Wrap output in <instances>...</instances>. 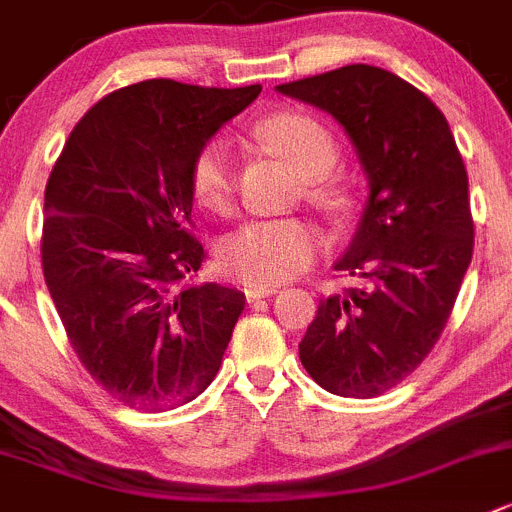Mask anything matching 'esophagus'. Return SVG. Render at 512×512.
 <instances>
[{
  "instance_id": "34e87169",
  "label": "esophagus",
  "mask_w": 512,
  "mask_h": 512,
  "mask_svg": "<svg viewBox=\"0 0 512 512\" xmlns=\"http://www.w3.org/2000/svg\"><path fill=\"white\" fill-rule=\"evenodd\" d=\"M246 299L248 301H259V299H269L271 294H276L274 286H246Z\"/></svg>"
}]
</instances>
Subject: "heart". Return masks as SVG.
<instances>
[{
	"instance_id": "obj_1",
	"label": "heart",
	"mask_w": 512,
	"mask_h": 512,
	"mask_svg": "<svg viewBox=\"0 0 512 512\" xmlns=\"http://www.w3.org/2000/svg\"><path fill=\"white\" fill-rule=\"evenodd\" d=\"M256 135L284 155L304 178H319L337 165L339 145L332 130L314 115L281 110L256 125ZM191 191L201 206L226 213L236 193V163L226 140H208L191 163ZM316 196L342 203L337 188L319 186ZM321 251L319 228L304 218H259L248 221L221 243L223 271L248 286H279L309 269Z\"/></svg>"
}]
</instances>
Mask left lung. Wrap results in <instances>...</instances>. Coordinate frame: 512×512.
Segmentation results:
<instances>
[{"instance_id":"8db88e82","label":"left lung","mask_w":512,"mask_h":512,"mask_svg":"<svg viewBox=\"0 0 512 512\" xmlns=\"http://www.w3.org/2000/svg\"><path fill=\"white\" fill-rule=\"evenodd\" d=\"M276 90L332 115L369 180L362 223L334 266L359 286L319 301L299 359L326 392L377 397L425 362L452 314L475 243L465 163L440 107L382 67Z\"/></svg>"}]
</instances>
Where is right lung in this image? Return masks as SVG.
Here are the masks:
<instances>
[{
	"label": "right lung",
	"mask_w": 512,
	"mask_h": 512,
	"mask_svg": "<svg viewBox=\"0 0 512 512\" xmlns=\"http://www.w3.org/2000/svg\"><path fill=\"white\" fill-rule=\"evenodd\" d=\"M259 92L175 80L110 92L47 180V289L82 367L133 410L196 399L231 342L246 296L188 284L206 259L191 233V163Z\"/></svg>",
	"instance_id": "1"
}]
</instances>
